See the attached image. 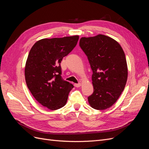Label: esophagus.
I'll list each match as a JSON object with an SVG mask.
<instances>
[{
	"label": "esophagus",
	"mask_w": 149,
	"mask_h": 149,
	"mask_svg": "<svg viewBox=\"0 0 149 149\" xmlns=\"http://www.w3.org/2000/svg\"><path fill=\"white\" fill-rule=\"evenodd\" d=\"M81 86V83H75L74 84V86L76 88H79Z\"/></svg>",
	"instance_id": "obj_1"
}]
</instances>
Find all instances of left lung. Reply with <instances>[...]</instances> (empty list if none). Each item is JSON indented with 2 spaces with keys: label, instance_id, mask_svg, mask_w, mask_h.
I'll return each mask as SVG.
<instances>
[{
  "label": "left lung",
  "instance_id": "left-lung-1",
  "mask_svg": "<svg viewBox=\"0 0 149 149\" xmlns=\"http://www.w3.org/2000/svg\"><path fill=\"white\" fill-rule=\"evenodd\" d=\"M79 46L87 56L93 71V93L88 102L93 108L111 107L124 91L127 79L125 53L119 43L104 35L82 37Z\"/></svg>",
  "mask_w": 149,
  "mask_h": 149
}]
</instances>
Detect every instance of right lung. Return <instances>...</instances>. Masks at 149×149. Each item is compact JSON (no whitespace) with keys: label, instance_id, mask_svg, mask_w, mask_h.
<instances>
[{"label":"right lung","instance_id":"right-lung-1","mask_svg":"<svg viewBox=\"0 0 149 149\" xmlns=\"http://www.w3.org/2000/svg\"><path fill=\"white\" fill-rule=\"evenodd\" d=\"M78 35L43 38L29 52L25 68L26 85L40 104L51 110L63 107L73 85L63 79L61 61L76 47Z\"/></svg>","mask_w":149,"mask_h":149}]
</instances>
